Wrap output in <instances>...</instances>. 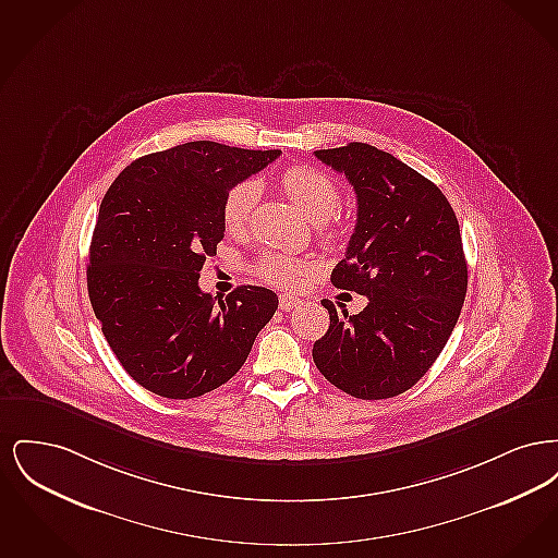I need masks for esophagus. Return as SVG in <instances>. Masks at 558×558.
I'll use <instances>...</instances> for the list:
<instances>
[{"instance_id": "obj_1", "label": "esophagus", "mask_w": 558, "mask_h": 558, "mask_svg": "<svg viewBox=\"0 0 558 558\" xmlns=\"http://www.w3.org/2000/svg\"><path fill=\"white\" fill-rule=\"evenodd\" d=\"M296 305H301V299H299V296L280 294V310H282V312H291Z\"/></svg>"}]
</instances>
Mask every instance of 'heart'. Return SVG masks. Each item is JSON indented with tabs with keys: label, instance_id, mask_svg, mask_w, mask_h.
<instances>
[{
	"label": "heart",
	"instance_id": "b5f03b06",
	"mask_svg": "<svg viewBox=\"0 0 558 558\" xmlns=\"http://www.w3.org/2000/svg\"><path fill=\"white\" fill-rule=\"evenodd\" d=\"M280 182L284 192L294 201V205L312 221H316V230L322 239L328 244H335L343 239V221L335 217L337 207L341 205V190L330 175L310 165H292L282 173ZM259 198L262 184L255 178L240 180L239 184L228 190L221 207V217L230 234H242L248 228L253 213L259 205ZM255 269L269 282L284 289H294L312 276L314 264L307 259L292 257L289 253L269 251L259 257Z\"/></svg>",
	"mask_w": 558,
	"mask_h": 558
}]
</instances>
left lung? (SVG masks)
<instances>
[{
    "label": "left lung",
    "instance_id": "8db88e82",
    "mask_svg": "<svg viewBox=\"0 0 558 558\" xmlns=\"http://www.w3.org/2000/svg\"><path fill=\"white\" fill-rule=\"evenodd\" d=\"M314 155L345 173L357 196L355 232L330 282L368 296L357 316L322 301L330 326L314 343V362L353 398H396L439 357L464 303L469 269L456 213L430 180L371 144Z\"/></svg>",
    "mask_w": 558,
    "mask_h": 558
}]
</instances>
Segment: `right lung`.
Instances as JSON below:
<instances>
[{"label":"right lung","mask_w":558,"mask_h":558,"mask_svg":"<svg viewBox=\"0 0 558 558\" xmlns=\"http://www.w3.org/2000/svg\"><path fill=\"white\" fill-rule=\"evenodd\" d=\"M278 157L187 142L133 160L102 198L89 301L121 366L160 398H201L228 383L278 310L264 287H239L226 299L198 287L223 240L228 190Z\"/></svg>","instance_id":"1"}]
</instances>
